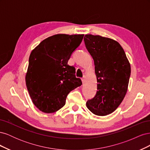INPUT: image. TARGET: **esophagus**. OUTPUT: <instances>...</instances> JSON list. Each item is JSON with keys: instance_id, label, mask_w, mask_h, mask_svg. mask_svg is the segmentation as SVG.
I'll list each match as a JSON object with an SVG mask.
<instances>
[{"instance_id": "1", "label": "esophagus", "mask_w": 150, "mask_h": 150, "mask_svg": "<svg viewBox=\"0 0 150 150\" xmlns=\"http://www.w3.org/2000/svg\"><path fill=\"white\" fill-rule=\"evenodd\" d=\"M82 79V82H83V83H85V82H86V77L85 76H84L83 78L81 79Z\"/></svg>"}]
</instances>
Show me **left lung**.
Listing matches in <instances>:
<instances>
[{"mask_svg": "<svg viewBox=\"0 0 150 150\" xmlns=\"http://www.w3.org/2000/svg\"><path fill=\"white\" fill-rule=\"evenodd\" d=\"M86 49L93 57L97 78V92L86 106L93 114L106 116L115 111L128 89L131 66L121 45L100 35L86 34Z\"/></svg>", "mask_w": 150, "mask_h": 150, "instance_id": "obj_1", "label": "left lung"}]
</instances>
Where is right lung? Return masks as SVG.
<instances>
[{"label":"right lung","mask_w":150,"mask_h":150,"mask_svg":"<svg viewBox=\"0 0 150 150\" xmlns=\"http://www.w3.org/2000/svg\"><path fill=\"white\" fill-rule=\"evenodd\" d=\"M84 34H56L44 39L31 52L25 76L28 92L34 105L46 113L65 105L67 94L82 82L75 67L67 62L81 43Z\"/></svg>","instance_id":"add662e5"}]
</instances>
